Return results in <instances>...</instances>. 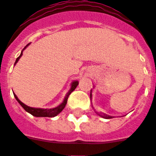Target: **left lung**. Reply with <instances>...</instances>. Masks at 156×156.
<instances>
[{
    "label": "left lung",
    "mask_w": 156,
    "mask_h": 156,
    "mask_svg": "<svg viewBox=\"0 0 156 156\" xmlns=\"http://www.w3.org/2000/svg\"><path fill=\"white\" fill-rule=\"evenodd\" d=\"M90 97H91V94H90ZM97 114L99 115L100 116L103 117V118H105V119H110V118H112V116H108L106 114L102 113V112H97Z\"/></svg>",
    "instance_id": "obj_1"
}]
</instances>
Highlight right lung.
<instances>
[{
  "label": "right lung",
  "mask_w": 156,
  "mask_h": 156,
  "mask_svg": "<svg viewBox=\"0 0 156 156\" xmlns=\"http://www.w3.org/2000/svg\"><path fill=\"white\" fill-rule=\"evenodd\" d=\"M28 45H29V44H28L23 49H25ZM22 55H23V52H22V53L20 54V56H18V58H17V60H16L15 61V64L18 62L19 58L22 56ZM15 64H14V65H15ZM78 85V81H74V82H73V83H72V85H71L70 90H69V92L67 93V95H66L63 103H62L61 104H60V105L56 107V108H54L44 109V108H30V107L27 106V105L23 104V102H21L20 100H18V97H17V95H16L15 94H13V95H14V97H15V99L17 100V101L20 104L21 106L23 107V108L25 109L26 111L27 112L31 114L32 116H37V117H40V116H42V117H53V116H56V115H58V114L60 113L62 110H63L64 108L66 107V104H67V100H68L69 96V95H70L71 93L73 92V90H75V88L77 87V86Z\"/></svg>",
  "instance_id": "right-lung-1"
}]
</instances>
